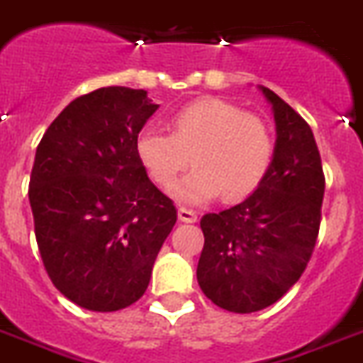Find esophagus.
I'll list each match as a JSON object with an SVG mask.
<instances>
[{
    "label": "esophagus",
    "mask_w": 363,
    "mask_h": 363,
    "mask_svg": "<svg viewBox=\"0 0 363 363\" xmlns=\"http://www.w3.org/2000/svg\"><path fill=\"white\" fill-rule=\"evenodd\" d=\"M178 218L182 220V222H185V224H194L198 220V215L194 211H191V209H187V207H179Z\"/></svg>",
    "instance_id": "34e87169"
}]
</instances>
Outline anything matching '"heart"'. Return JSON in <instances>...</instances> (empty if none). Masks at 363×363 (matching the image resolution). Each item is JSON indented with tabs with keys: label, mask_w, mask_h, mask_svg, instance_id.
<instances>
[{
	"label": "heart",
	"mask_w": 363,
	"mask_h": 363,
	"mask_svg": "<svg viewBox=\"0 0 363 363\" xmlns=\"http://www.w3.org/2000/svg\"><path fill=\"white\" fill-rule=\"evenodd\" d=\"M169 132L143 128L135 138V156L160 189L174 187L189 162L197 169L174 188L179 202L200 203L222 198L246 200L261 187L274 163L275 141L261 117L233 102L202 97L174 111Z\"/></svg>",
	"instance_id": "heart-1"
}]
</instances>
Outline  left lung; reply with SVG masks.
Here are the masks:
<instances>
[{
	"mask_svg": "<svg viewBox=\"0 0 363 363\" xmlns=\"http://www.w3.org/2000/svg\"><path fill=\"white\" fill-rule=\"evenodd\" d=\"M275 119V156L255 193L200 220L198 284L216 306L237 314L274 305L299 281L320 231L325 176L306 121L259 86Z\"/></svg>",
	"mask_w": 363,
	"mask_h": 363,
	"instance_id": "1",
	"label": "left lung"
}]
</instances>
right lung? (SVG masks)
I'll return each instance as SVG.
<instances>
[{"instance_id": "add662e5", "label": "right lung", "mask_w": 363, "mask_h": 363, "mask_svg": "<svg viewBox=\"0 0 363 363\" xmlns=\"http://www.w3.org/2000/svg\"><path fill=\"white\" fill-rule=\"evenodd\" d=\"M157 108L145 89L99 88L69 102L36 148L29 202L40 255L52 284L86 311L138 301L176 224L174 203L135 156Z\"/></svg>"}]
</instances>
